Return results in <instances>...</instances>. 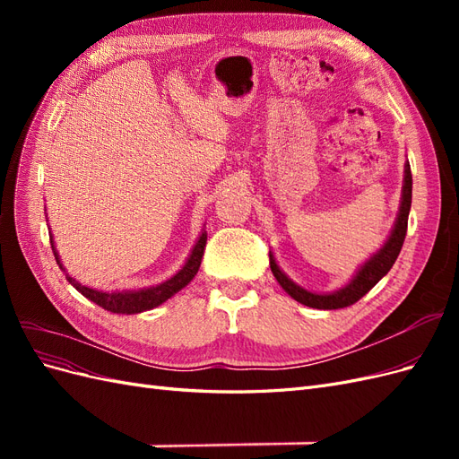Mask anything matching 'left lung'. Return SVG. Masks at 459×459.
Segmentation results:
<instances>
[{"label": "left lung", "instance_id": "1", "mask_svg": "<svg viewBox=\"0 0 459 459\" xmlns=\"http://www.w3.org/2000/svg\"><path fill=\"white\" fill-rule=\"evenodd\" d=\"M410 206H411V170L410 164H406L404 170V187H402V203H400V212L396 218L394 230L391 233V238L385 243V247L377 255H373L362 268L358 270V273L354 275V280L335 290L331 295H316L310 293V290L302 289L299 285H295L289 277L280 270L277 266L273 256L270 255V268L272 273L275 275V280L280 281V285L287 290V293L293 297L297 302L307 304L310 308H319V310H337V308H346L352 307L354 302H358L366 293L379 283V280L383 275L388 273V270L393 268V264L396 262L400 248L404 245L406 239V231H408V214H410Z\"/></svg>", "mask_w": 459, "mask_h": 459}]
</instances>
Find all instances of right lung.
Listing matches in <instances>:
<instances>
[{"instance_id":"add662e5","label":"right lung","mask_w":459,"mask_h":459,"mask_svg":"<svg viewBox=\"0 0 459 459\" xmlns=\"http://www.w3.org/2000/svg\"><path fill=\"white\" fill-rule=\"evenodd\" d=\"M204 247H206V233H203L199 238L195 248H193L191 256L186 262V266L179 270L174 277H170L169 281L159 283L157 287L140 289V290H122V293H103V290H95V289H90L86 285L78 283L76 280H73V277H68V281H71L74 285V289L80 290V293L86 299H90L95 304H100L101 308H105L108 312L140 314V312L159 307V304H162L164 300H169L172 295H176L179 289H184L193 280V277L197 275V272L201 268L203 255H204ZM53 253H55V247H53ZM55 258H57V264L61 266L57 253H55Z\"/></svg>"}]
</instances>
